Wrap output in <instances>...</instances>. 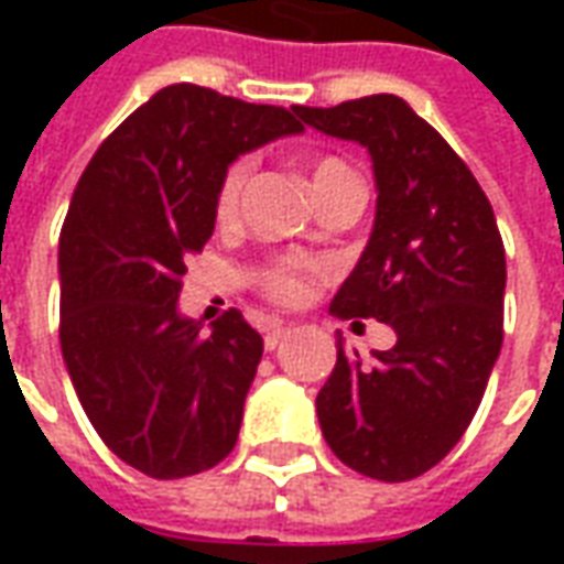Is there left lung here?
I'll list each match as a JSON object with an SVG mask.
<instances>
[{"instance_id": "8db88e82", "label": "left lung", "mask_w": 564, "mask_h": 564, "mask_svg": "<svg viewBox=\"0 0 564 564\" xmlns=\"http://www.w3.org/2000/svg\"><path fill=\"white\" fill-rule=\"evenodd\" d=\"M269 105L172 84L102 141L59 232V344L68 378L117 459L156 480L232 453L262 338L238 307H177L214 235L238 156L281 139Z\"/></svg>"}]
</instances>
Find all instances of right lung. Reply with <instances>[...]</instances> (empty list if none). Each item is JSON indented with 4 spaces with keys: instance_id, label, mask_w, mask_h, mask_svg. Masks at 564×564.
Returning <instances> with one entry per match:
<instances>
[{
    "instance_id": "1",
    "label": "right lung",
    "mask_w": 564,
    "mask_h": 564,
    "mask_svg": "<svg viewBox=\"0 0 564 564\" xmlns=\"http://www.w3.org/2000/svg\"><path fill=\"white\" fill-rule=\"evenodd\" d=\"M371 144L378 210L354 274L332 302L341 319L390 326L380 344L338 341L317 395L332 453L354 471L402 484L459 444L501 350L505 250L471 172L408 105L380 96L319 108L307 127Z\"/></svg>"
}]
</instances>
